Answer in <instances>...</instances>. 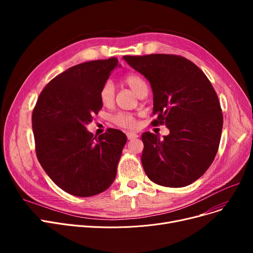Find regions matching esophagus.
Returning <instances> with one entry per match:
<instances>
[{
    "instance_id": "esophagus-1",
    "label": "esophagus",
    "mask_w": 253,
    "mask_h": 253,
    "mask_svg": "<svg viewBox=\"0 0 253 253\" xmlns=\"http://www.w3.org/2000/svg\"><path fill=\"white\" fill-rule=\"evenodd\" d=\"M138 135L136 133H134V132H127V138L129 140L131 139H134V138H137Z\"/></svg>"
}]
</instances>
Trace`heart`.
<instances>
[{
  "label": "heart",
  "mask_w": 253,
  "mask_h": 253,
  "mask_svg": "<svg viewBox=\"0 0 253 253\" xmlns=\"http://www.w3.org/2000/svg\"><path fill=\"white\" fill-rule=\"evenodd\" d=\"M123 83L127 85L136 95H138L142 90L148 89L147 83L144 80L137 74H128L123 78ZM99 98L103 105H111L115 98V88L112 82H105L99 91ZM113 122L123 128L132 129L136 126L135 118L132 114L119 113L113 117Z\"/></svg>",
  "instance_id": "heart-1"
}]
</instances>
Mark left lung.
<instances>
[{"mask_svg":"<svg viewBox=\"0 0 253 253\" xmlns=\"http://www.w3.org/2000/svg\"><path fill=\"white\" fill-rule=\"evenodd\" d=\"M148 79L154 94L152 124L165 125L163 138L144 132L141 163L155 183L182 188L200 178L213 162L223 118L214 88L191 60L172 54L123 57Z\"/></svg>","mask_w":253,"mask_h":253,"instance_id":"left-lung-1","label":"left lung"}]
</instances>
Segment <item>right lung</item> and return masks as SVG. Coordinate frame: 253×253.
<instances>
[{
  "mask_svg": "<svg viewBox=\"0 0 253 253\" xmlns=\"http://www.w3.org/2000/svg\"><path fill=\"white\" fill-rule=\"evenodd\" d=\"M117 65L118 59L112 57L72 66L46 85L33 111L40 164L61 190L77 197L110 188L127 141L117 129L98 138L86 129L102 108L100 88Z\"/></svg>",
  "mask_w": 253,
  "mask_h": 253,
  "instance_id": "right-lung-1",
  "label": "right lung"
}]
</instances>
